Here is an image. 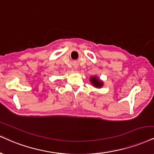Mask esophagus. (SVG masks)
I'll list each match as a JSON object with an SVG mask.
<instances>
[{
  "instance_id": "1",
  "label": "esophagus",
  "mask_w": 154,
  "mask_h": 154,
  "mask_svg": "<svg viewBox=\"0 0 154 154\" xmlns=\"http://www.w3.org/2000/svg\"><path fill=\"white\" fill-rule=\"evenodd\" d=\"M75 70H76V68H75Z\"/></svg>"
}]
</instances>
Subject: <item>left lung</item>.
<instances>
[{
  "label": "left lung",
  "mask_w": 154,
  "mask_h": 154,
  "mask_svg": "<svg viewBox=\"0 0 154 154\" xmlns=\"http://www.w3.org/2000/svg\"><path fill=\"white\" fill-rule=\"evenodd\" d=\"M89 81H90L92 86L95 87V88H100L103 86V81L100 80L97 75H91V76L90 77V79H89Z\"/></svg>",
  "instance_id": "1"
}]
</instances>
